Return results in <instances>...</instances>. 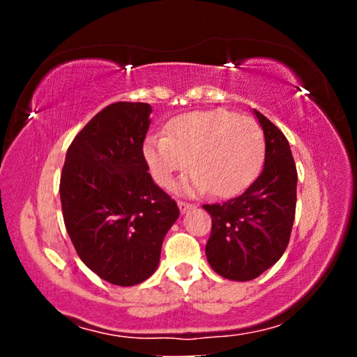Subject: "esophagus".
Here are the masks:
<instances>
[{
    "mask_svg": "<svg viewBox=\"0 0 357 357\" xmlns=\"http://www.w3.org/2000/svg\"><path fill=\"white\" fill-rule=\"evenodd\" d=\"M178 208H180V213H187L190 208H193V204L188 202H178Z\"/></svg>",
    "mask_w": 357,
    "mask_h": 357,
    "instance_id": "1",
    "label": "esophagus"
}]
</instances>
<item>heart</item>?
<instances>
[{
    "label": "heart",
    "mask_w": 357,
    "mask_h": 357,
    "mask_svg": "<svg viewBox=\"0 0 357 357\" xmlns=\"http://www.w3.org/2000/svg\"><path fill=\"white\" fill-rule=\"evenodd\" d=\"M265 149V135L255 120L214 109L170 120L165 136L146 139L144 159L160 187H169L175 174L190 165L183 190H211L216 197L227 198L243 192L257 178Z\"/></svg>",
    "instance_id": "heart-1"
}]
</instances>
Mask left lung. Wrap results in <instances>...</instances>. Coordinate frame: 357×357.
Wrapping results in <instances>:
<instances>
[{"label": "left lung", "mask_w": 357, "mask_h": 357, "mask_svg": "<svg viewBox=\"0 0 357 357\" xmlns=\"http://www.w3.org/2000/svg\"><path fill=\"white\" fill-rule=\"evenodd\" d=\"M265 135V167L242 195L203 204L211 216L209 265L232 281H250L275 265L291 238L296 216L297 170L286 136L255 110Z\"/></svg>", "instance_id": "8db88e82"}]
</instances>
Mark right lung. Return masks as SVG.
<instances>
[{"mask_svg": "<svg viewBox=\"0 0 357 357\" xmlns=\"http://www.w3.org/2000/svg\"><path fill=\"white\" fill-rule=\"evenodd\" d=\"M153 109L114 102L73 139L60 178L63 221L82 263L116 286L153 275L178 206L153 182L143 144Z\"/></svg>", "mask_w": 357, "mask_h": 357, "instance_id": "right-lung-1", "label": "right lung"}]
</instances>
